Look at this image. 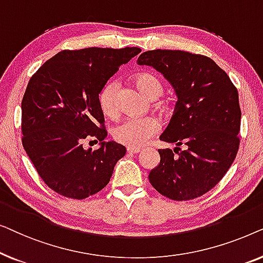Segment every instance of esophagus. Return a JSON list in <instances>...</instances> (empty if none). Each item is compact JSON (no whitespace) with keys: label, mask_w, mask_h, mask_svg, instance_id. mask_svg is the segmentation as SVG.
Wrapping results in <instances>:
<instances>
[{"label":"esophagus","mask_w":263,"mask_h":263,"mask_svg":"<svg viewBox=\"0 0 263 263\" xmlns=\"http://www.w3.org/2000/svg\"><path fill=\"white\" fill-rule=\"evenodd\" d=\"M127 152L130 153V154H136V153L141 152V149L136 148V147H127Z\"/></svg>","instance_id":"34e87169"}]
</instances>
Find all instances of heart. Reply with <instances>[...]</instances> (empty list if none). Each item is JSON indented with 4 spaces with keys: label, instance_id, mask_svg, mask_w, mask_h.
<instances>
[{
    "label": "heart",
    "instance_id": "b5f03b06",
    "mask_svg": "<svg viewBox=\"0 0 263 263\" xmlns=\"http://www.w3.org/2000/svg\"><path fill=\"white\" fill-rule=\"evenodd\" d=\"M134 84L147 98L156 99L163 95L164 85L156 75L148 71H141L134 77ZM118 85L115 81H109L103 86L98 95V104L105 116L114 118L120 112L118 106ZM163 109H170V103L163 104ZM159 130V124L154 118H127L116 125L112 132L114 139L117 142L129 147H140L153 138Z\"/></svg>",
    "mask_w": 263,
    "mask_h": 263
}]
</instances>
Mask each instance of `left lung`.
<instances>
[{"label": "left lung", "instance_id": "obj_1", "mask_svg": "<svg viewBox=\"0 0 263 263\" xmlns=\"http://www.w3.org/2000/svg\"><path fill=\"white\" fill-rule=\"evenodd\" d=\"M138 63L160 71L178 97L170 123L160 135L178 147L159 149L160 164L149 182L175 201L202 196L220 182L239 147L238 91L210 57L181 50H151Z\"/></svg>", "mask_w": 263, "mask_h": 263}]
</instances>
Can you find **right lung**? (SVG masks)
<instances>
[{
	"instance_id": "obj_1",
	"label": "right lung",
	"mask_w": 263,
	"mask_h": 263,
	"mask_svg": "<svg viewBox=\"0 0 263 263\" xmlns=\"http://www.w3.org/2000/svg\"><path fill=\"white\" fill-rule=\"evenodd\" d=\"M140 48L63 50L32 75L21 102L23 146L53 192L84 200L100 192L124 157V146L107 136L98 95ZM99 142L98 150L83 143Z\"/></svg>"
}]
</instances>
